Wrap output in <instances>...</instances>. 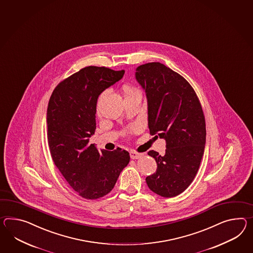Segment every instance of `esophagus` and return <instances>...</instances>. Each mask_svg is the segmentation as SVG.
Masks as SVG:
<instances>
[{
    "mask_svg": "<svg viewBox=\"0 0 253 253\" xmlns=\"http://www.w3.org/2000/svg\"><path fill=\"white\" fill-rule=\"evenodd\" d=\"M129 155H130L131 159H140L142 156V154H139V153L134 152V151H130L129 152Z\"/></svg>",
    "mask_w": 253,
    "mask_h": 253,
    "instance_id": "34e87169",
    "label": "esophagus"
}]
</instances>
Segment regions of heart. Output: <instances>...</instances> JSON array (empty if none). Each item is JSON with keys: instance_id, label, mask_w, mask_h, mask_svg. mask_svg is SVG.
Here are the masks:
<instances>
[{"instance_id": "obj_1", "label": "heart", "mask_w": 253, "mask_h": 253, "mask_svg": "<svg viewBox=\"0 0 253 253\" xmlns=\"http://www.w3.org/2000/svg\"><path fill=\"white\" fill-rule=\"evenodd\" d=\"M124 93L125 97H128V96H130V95H133V94L141 92H140L139 89H137L134 86L126 85V86H124Z\"/></svg>"}]
</instances>
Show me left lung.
<instances>
[{
	"instance_id": "obj_1",
	"label": "left lung",
	"mask_w": 253,
	"mask_h": 253,
	"mask_svg": "<svg viewBox=\"0 0 253 253\" xmlns=\"http://www.w3.org/2000/svg\"><path fill=\"white\" fill-rule=\"evenodd\" d=\"M135 79L146 94L150 133L167 142L166 154L148 152L156 161L157 170L146 177V183L161 197L178 196L191 184L203 157L202 107L191 85L159 62L139 66Z\"/></svg>"
}]
</instances>
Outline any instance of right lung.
<instances>
[{
  "mask_svg": "<svg viewBox=\"0 0 253 253\" xmlns=\"http://www.w3.org/2000/svg\"><path fill=\"white\" fill-rule=\"evenodd\" d=\"M124 72L86 67L59 83L50 97L46 123L52 159L69 185L86 199L110 193L129 164L125 150L99 151L89 144L96 129L98 98Z\"/></svg>",
  "mask_w": 253,
  "mask_h": 253,
  "instance_id": "obj_1",
  "label": "right lung"
}]
</instances>
